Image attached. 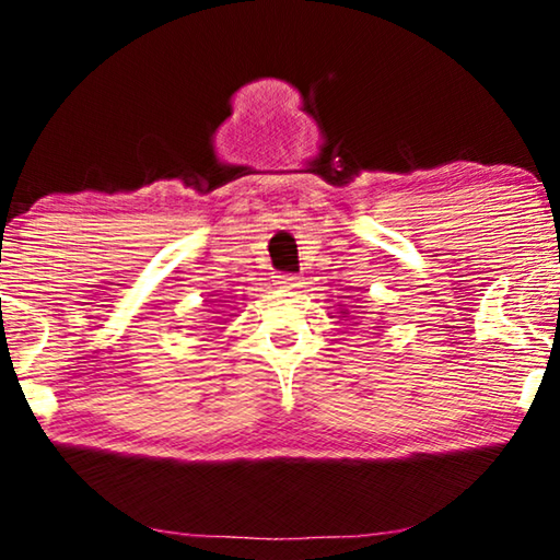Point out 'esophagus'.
Wrapping results in <instances>:
<instances>
[{"instance_id":"esophagus-1","label":"esophagus","mask_w":560,"mask_h":560,"mask_svg":"<svg viewBox=\"0 0 560 560\" xmlns=\"http://www.w3.org/2000/svg\"><path fill=\"white\" fill-rule=\"evenodd\" d=\"M279 283H281V287H287V289H293V287H299V277H291V273H283V277H279Z\"/></svg>"}]
</instances>
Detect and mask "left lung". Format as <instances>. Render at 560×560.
<instances>
[{
    "label": "left lung",
    "instance_id": "left-lung-1",
    "mask_svg": "<svg viewBox=\"0 0 560 560\" xmlns=\"http://www.w3.org/2000/svg\"><path fill=\"white\" fill-rule=\"evenodd\" d=\"M340 314H346V311H340Z\"/></svg>",
    "mask_w": 560,
    "mask_h": 560
}]
</instances>
